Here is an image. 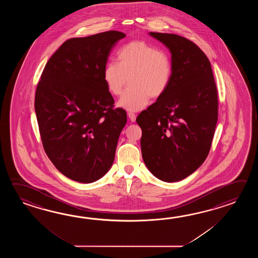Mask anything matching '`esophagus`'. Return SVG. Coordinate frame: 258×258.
<instances>
[{"instance_id": "1", "label": "esophagus", "mask_w": 258, "mask_h": 258, "mask_svg": "<svg viewBox=\"0 0 258 258\" xmlns=\"http://www.w3.org/2000/svg\"><path fill=\"white\" fill-rule=\"evenodd\" d=\"M128 117H129V119H130V121H136L137 116H136V114H135L134 112H128Z\"/></svg>"}]
</instances>
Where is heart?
<instances>
[{
  "label": "heart",
  "instance_id": "b5f03b06",
  "mask_svg": "<svg viewBox=\"0 0 258 258\" xmlns=\"http://www.w3.org/2000/svg\"><path fill=\"white\" fill-rule=\"evenodd\" d=\"M172 61L165 49L134 40L118 50L117 63L108 62L103 80L109 92L120 96L129 81L118 105L130 111L142 110L149 98L158 99L166 92L172 77Z\"/></svg>",
  "mask_w": 258,
  "mask_h": 258
}]
</instances>
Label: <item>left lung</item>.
I'll use <instances>...</instances> for the list:
<instances>
[{
  "mask_svg": "<svg viewBox=\"0 0 258 258\" xmlns=\"http://www.w3.org/2000/svg\"><path fill=\"white\" fill-rule=\"evenodd\" d=\"M149 34L170 49L173 71L166 92L137 116L143 159L159 180L181 181L209 155L218 91L209 60L197 44L175 34Z\"/></svg>",
  "mask_w": 258,
  "mask_h": 258,
  "instance_id": "left-lung-1",
  "label": "left lung"
}]
</instances>
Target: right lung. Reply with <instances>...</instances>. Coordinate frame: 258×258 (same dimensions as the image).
<instances>
[{"mask_svg":"<svg viewBox=\"0 0 258 258\" xmlns=\"http://www.w3.org/2000/svg\"><path fill=\"white\" fill-rule=\"evenodd\" d=\"M125 37L115 30L61 44L44 67L35 110L44 150L57 170L93 182L110 170L127 121L103 80L111 49Z\"/></svg>","mask_w":258,"mask_h":258,"instance_id":"obj_1","label":"right lung"}]
</instances>
